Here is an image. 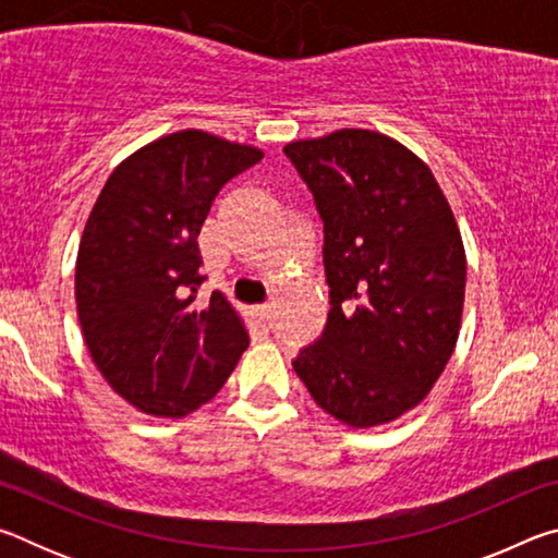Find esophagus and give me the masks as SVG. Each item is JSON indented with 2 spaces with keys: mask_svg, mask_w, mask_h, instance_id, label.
Masks as SVG:
<instances>
[{
  "mask_svg": "<svg viewBox=\"0 0 558 558\" xmlns=\"http://www.w3.org/2000/svg\"><path fill=\"white\" fill-rule=\"evenodd\" d=\"M253 317H256L258 323L266 325L268 319H270V305H256V307H253Z\"/></svg>",
  "mask_w": 558,
  "mask_h": 558,
  "instance_id": "esophagus-1",
  "label": "esophagus"
}]
</instances>
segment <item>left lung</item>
Here are the masks:
<instances>
[{
  "mask_svg": "<svg viewBox=\"0 0 558 558\" xmlns=\"http://www.w3.org/2000/svg\"><path fill=\"white\" fill-rule=\"evenodd\" d=\"M325 223L329 315L292 369L352 428L426 399L456 349L465 248L446 194L409 147L344 128L282 147Z\"/></svg>",
  "mask_w": 558,
  "mask_h": 558,
  "instance_id": "1",
  "label": "left lung"
}]
</instances>
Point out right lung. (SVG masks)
Segmentation results:
<instances>
[{"instance_id": "add662e5", "label": "right lung", "mask_w": 558, "mask_h": 558, "mask_svg": "<svg viewBox=\"0 0 558 558\" xmlns=\"http://www.w3.org/2000/svg\"><path fill=\"white\" fill-rule=\"evenodd\" d=\"M251 145L172 132L112 169L75 260V307L112 391L143 413L182 415L211 401L248 347L219 290L196 300L199 231L216 194L260 162Z\"/></svg>"}]
</instances>
